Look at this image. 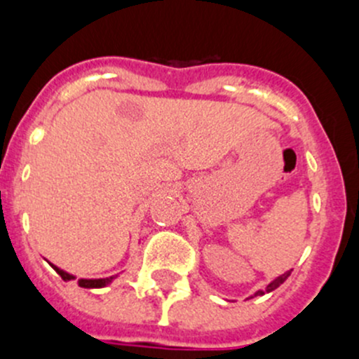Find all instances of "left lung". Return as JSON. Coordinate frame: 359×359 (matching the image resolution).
Returning <instances> with one entry per match:
<instances>
[{
    "mask_svg": "<svg viewBox=\"0 0 359 359\" xmlns=\"http://www.w3.org/2000/svg\"><path fill=\"white\" fill-rule=\"evenodd\" d=\"M290 273H292V271H288V273H285V274H281V276H278L276 280H274V281H271V283L267 285V287L264 288V290H259V292H255V297H257V295H264V293H267V292H273V290H276V288L280 287V285L283 283V281L287 280L288 276H290Z\"/></svg>",
    "mask_w": 359,
    "mask_h": 359,
    "instance_id": "8db88e82",
    "label": "left lung"
}]
</instances>
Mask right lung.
Listing matches in <instances>:
<instances>
[{"label": "right lung", "mask_w": 359, "mask_h": 359, "mask_svg": "<svg viewBox=\"0 0 359 359\" xmlns=\"http://www.w3.org/2000/svg\"><path fill=\"white\" fill-rule=\"evenodd\" d=\"M50 266H52L53 269L57 271V274H60V278H62L64 281L74 280V276H72V274H69V273H66V271L59 269V267L53 266V264H50ZM111 281H112V276L111 278H102V280H78V285H79V287H83V288H102V287H106V285H109Z\"/></svg>", "instance_id": "right-lung-1"}]
</instances>
